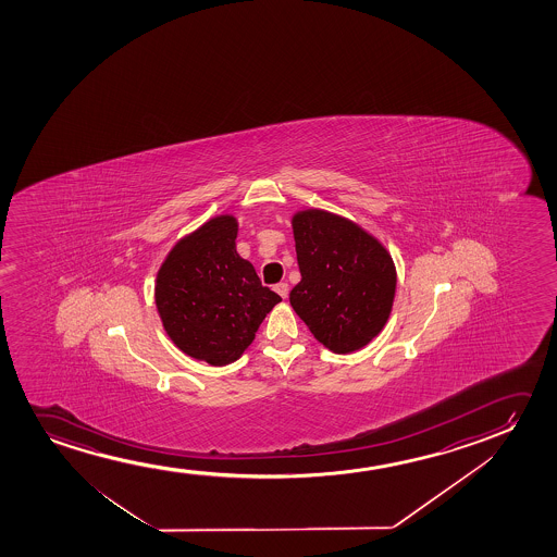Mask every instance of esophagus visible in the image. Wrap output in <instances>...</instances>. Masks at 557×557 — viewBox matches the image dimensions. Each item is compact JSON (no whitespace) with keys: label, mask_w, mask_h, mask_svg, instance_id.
I'll return each mask as SVG.
<instances>
[{"label":"esophagus","mask_w":557,"mask_h":557,"mask_svg":"<svg viewBox=\"0 0 557 557\" xmlns=\"http://www.w3.org/2000/svg\"><path fill=\"white\" fill-rule=\"evenodd\" d=\"M275 293L282 298L289 297V285L287 283H277L274 287Z\"/></svg>","instance_id":"34e87169"}]
</instances>
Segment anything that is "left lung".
<instances>
[{
    "label": "left lung",
    "instance_id": "obj_1",
    "mask_svg": "<svg viewBox=\"0 0 557 557\" xmlns=\"http://www.w3.org/2000/svg\"><path fill=\"white\" fill-rule=\"evenodd\" d=\"M302 280L289 300L312 335L335 354L359 350L381 333L396 297L386 247L356 222L321 209L293 216Z\"/></svg>",
    "mask_w": 557,
    "mask_h": 557
}]
</instances>
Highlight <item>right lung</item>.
<instances>
[{
	"mask_svg": "<svg viewBox=\"0 0 557 557\" xmlns=\"http://www.w3.org/2000/svg\"><path fill=\"white\" fill-rule=\"evenodd\" d=\"M236 237L232 214L214 216L169 251L156 280V306L169 338L209 366L242 358L282 300L237 255Z\"/></svg>",
	"mask_w": 557,
	"mask_h": 557,
	"instance_id": "1",
	"label": "right lung"
}]
</instances>
